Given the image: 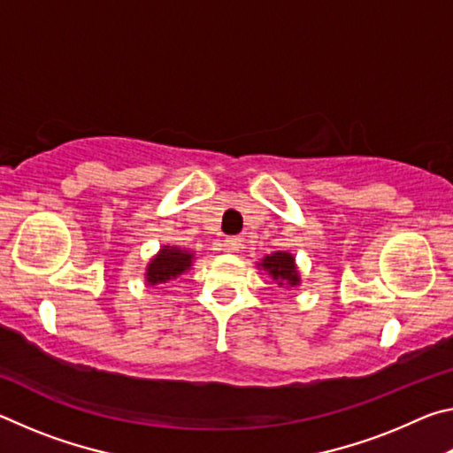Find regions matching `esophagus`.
<instances>
[{"label": "esophagus", "mask_w": 453, "mask_h": 453, "mask_svg": "<svg viewBox=\"0 0 453 453\" xmlns=\"http://www.w3.org/2000/svg\"><path fill=\"white\" fill-rule=\"evenodd\" d=\"M242 242H243V240H242L240 235L227 237V240H226V250H227V251H234V254H237V251H242V248H243Z\"/></svg>", "instance_id": "obj_1"}]
</instances>
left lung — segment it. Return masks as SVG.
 I'll list each match as a JSON object with an SVG mask.
<instances>
[{"label": "left lung", "mask_w": 453, "mask_h": 453, "mask_svg": "<svg viewBox=\"0 0 453 453\" xmlns=\"http://www.w3.org/2000/svg\"><path fill=\"white\" fill-rule=\"evenodd\" d=\"M257 270H262L265 275L278 283L283 289H294L302 283L300 270H297L296 257L289 251H273L267 254L257 262Z\"/></svg>", "instance_id": "left-lung-1"}]
</instances>
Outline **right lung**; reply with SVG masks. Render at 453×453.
Masks as SVG:
<instances>
[{
    "mask_svg": "<svg viewBox=\"0 0 453 453\" xmlns=\"http://www.w3.org/2000/svg\"><path fill=\"white\" fill-rule=\"evenodd\" d=\"M196 254L188 248L180 245H162L156 256H153L148 265H145V283L148 286H162L178 280L180 275L188 273L194 265Z\"/></svg>",
    "mask_w": 453,
    "mask_h": 453,
    "instance_id": "1",
    "label": "right lung"
}]
</instances>
